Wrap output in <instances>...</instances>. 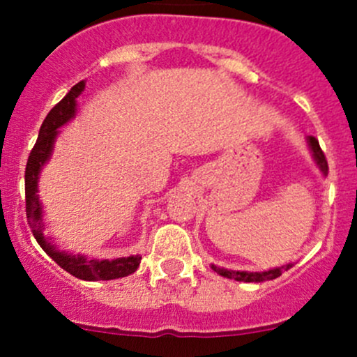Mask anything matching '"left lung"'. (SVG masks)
I'll use <instances>...</instances> for the list:
<instances>
[{
  "instance_id": "8db88e82",
  "label": "left lung",
  "mask_w": 357,
  "mask_h": 357,
  "mask_svg": "<svg viewBox=\"0 0 357 357\" xmlns=\"http://www.w3.org/2000/svg\"><path fill=\"white\" fill-rule=\"evenodd\" d=\"M309 145H311L312 155L316 158V164L319 165V169L323 171V174H328V162H326L325 153H323L321 146H319V142L314 138V136H309ZM291 264L289 266H282V268L276 269H269V271H262V273H247V271H228V269L218 268V266H212L218 275L225 276V278H231L236 280V282H247V283H259V282H268V280H275L278 276H282V273L285 269H290Z\"/></svg>"
}]
</instances>
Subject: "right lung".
Listing matches in <instances>:
<instances>
[{
  "instance_id": "add662e5",
  "label": "right lung",
  "mask_w": 357,
  "mask_h": 357,
  "mask_svg": "<svg viewBox=\"0 0 357 357\" xmlns=\"http://www.w3.org/2000/svg\"><path fill=\"white\" fill-rule=\"evenodd\" d=\"M84 89V81L77 82L70 91L63 96L62 102L56 103L52 110L48 112L46 119L43 121L41 129H39L38 142L34 149L31 150L25 165V215L27 222L32 229V235L38 240L43 250L56 262L62 269L70 273L72 276L86 282H98V280H115L128 276L138 269L139 255H131V257L115 259V261H96L86 257H75V255H67L66 252H59L55 247L50 245L43 236V218H41V204L38 200V176L45 162L52 155L53 142H55L60 126L70 121L75 114V100Z\"/></svg>"
}]
</instances>
